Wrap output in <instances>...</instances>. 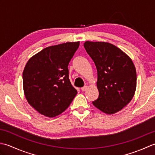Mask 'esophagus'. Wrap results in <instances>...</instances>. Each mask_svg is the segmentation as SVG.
<instances>
[{
  "label": "esophagus",
  "mask_w": 155,
  "mask_h": 155,
  "mask_svg": "<svg viewBox=\"0 0 155 155\" xmlns=\"http://www.w3.org/2000/svg\"><path fill=\"white\" fill-rule=\"evenodd\" d=\"M87 89V86H84V87L81 88V91H85Z\"/></svg>",
  "instance_id": "obj_1"
}]
</instances>
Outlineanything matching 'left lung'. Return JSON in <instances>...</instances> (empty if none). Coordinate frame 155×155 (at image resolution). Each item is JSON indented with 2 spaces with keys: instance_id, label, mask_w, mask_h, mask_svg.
<instances>
[{
  "instance_id": "8db88e82",
  "label": "left lung",
  "mask_w": 155,
  "mask_h": 155,
  "mask_svg": "<svg viewBox=\"0 0 155 155\" xmlns=\"http://www.w3.org/2000/svg\"><path fill=\"white\" fill-rule=\"evenodd\" d=\"M84 47L97 70L99 95L93 105L109 114L123 109L132 100L136 90L137 72L132 60L108 42L86 41Z\"/></svg>"
}]
</instances>
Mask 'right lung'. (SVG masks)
I'll use <instances>...</instances> for the list:
<instances>
[{"label": "right lung", "mask_w": 155, "mask_h": 155, "mask_svg": "<svg viewBox=\"0 0 155 155\" xmlns=\"http://www.w3.org/2000/svg\"><path fill=\"white\" fill-rule=\"evenodd\" d=\"M79 44L70 42L47 47L26 64L22 73L25 97L41 114L54 117L61 114L77 94L69 80L68 65Z\"/></svg>", "instance_id": "1"}]
</instances>
